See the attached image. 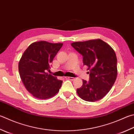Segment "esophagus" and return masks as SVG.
I'll return each mask as SVG.
<instances>
[{"label":"esophagus","instance_id":"1","mask_svg":"<svg viewBox=\"0 0 134 134\" xmlns=\"http://www.w3.org/2000/svg\"><path fill=\"white\" fill-rule=\"evenodd\" d=\"M65 79H68V80H74L75 79V78L73 77H68V76H66V77H65Z\"/></svg>","mask_w":134,"mask_h":134}]
</instances>
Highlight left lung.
Masks as SVG:
<instances>
[{
	"label": "left lung",
	"mask_w": 134,
	"mask_h": 134,
	"mask_svg": "<svg viewBox=\"0 0 134 134\" xmlns=\"http://www.w3.org/2000/svg\"><path fill=\"white\" fill-rule=\"evenodd\" d=\"M82 55L84 65L88 67L89 81L83 80V85L77 89L79 96L87 102H94L106 95L117 76V57L111 47L100 39L71 44Z\"/></svg>",
	"instance_id": "obj_1"
}]
</instances>
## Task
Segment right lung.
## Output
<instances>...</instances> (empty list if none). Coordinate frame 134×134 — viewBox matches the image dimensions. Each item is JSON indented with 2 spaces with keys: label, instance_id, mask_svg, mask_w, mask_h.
<instances>
[{
  "label": "right lung",
  "instance_id": "1",
  "mask_svg": "<svg viewBox=\"0 0 134 134\" xmlns=\"http://www.w3.org/2000/svg\"><path fill=\"white\" fill-rule=\"evenodd\" d=\"M62 43L44 41L30 45L19 63V71L26 89L36 98L47 99L59 92L62 81L48 74Z\"/></svg>",
  "mask_w": 134,
  "mask_h": 134
}]
</instances>
